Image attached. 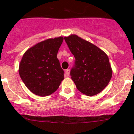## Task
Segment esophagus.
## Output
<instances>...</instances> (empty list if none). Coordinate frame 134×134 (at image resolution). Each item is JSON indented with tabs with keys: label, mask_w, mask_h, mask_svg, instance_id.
<instances>
[{
	"label": "esophagus",
	"mask_w": 134,
	"mask_h": 134,
	"mask_svg": "<svg viewBox=\"0 0 134 134\" xmlns=\"http://www.w3.org/2000/svg\"><path fill=\"white\" fill-rule=\"evenodd\" d=\"M65 74H66V76H69L70 75V70L69 69H67L65 70Z\"/></svg>",
	"instance_id": "34e87169"
}]
</instances>
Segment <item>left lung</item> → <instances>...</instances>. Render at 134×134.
I'll list each match as a JSON object with an SVG mask.
<instances>
[{
    "label": "left lung",
    "instance_id": "8db88e82",
    "mask_svg": "<svg viewBox=\"0 0 134 134\" xmlns=\"http://www.w3.org/2000/svg\"><path fill=\"white\" fill-rule=\"evenodd\" d=\"M70 50L75 57V67L71 79L77 89L87 96L100 93L112 77V68L105 52L75 34L64 37Z\"/></svg>",
    "mask_w": 134,
    "mask_h": 134
}]
</instances>
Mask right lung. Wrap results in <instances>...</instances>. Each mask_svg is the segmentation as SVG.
<instances>
[{"mask_svg":"<svg viewBox=\"0 0 134 134\" xmlns=\"http://www.w3.org/2000/svg\"><path fill=\"white\" fill-rule=\"evenodd\" d=\"M64 37L43 40L27 49L19 66V73L27 88L36 95L54 93L64 80V70L57 54Z\"/></svg>","mask_w":134,"mask_h":134,"instance_id":"add662e5","label":"right lung"}]
</instances>
